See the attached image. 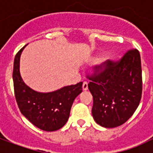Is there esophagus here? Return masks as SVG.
<instances>
[{"instance_id": "34e87169", "label": "esophagus", "mask_w": 153, "mask_h": 153, "mask_svg": "<svg viewBox=\"0 0 153 153\" xmlns=\"http://www.w3.org/2000/svg\"><path fill=\"white\" fill-rule=\"evenodd\" d=\"M83 90H87L88 89V82L84 81L83 83Z\"/></svg>"}]
</instances>
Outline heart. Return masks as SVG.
I'll return each instance as SVG.
<instances>
[{
  "mask_svg": "<svg viewBox=\"0 0 153 153\" xmlns=\"http://www.w3.org/2000/svg\"><path fill=\"white\" fill-rule=\"evenodd\" d=\"M96 61H97V60H96Z\"/></svg>",
  "mask_w": 153,
  "mask_h": 153,
  "instance_id": "1",
  "label": "heart"
}]
</instances>
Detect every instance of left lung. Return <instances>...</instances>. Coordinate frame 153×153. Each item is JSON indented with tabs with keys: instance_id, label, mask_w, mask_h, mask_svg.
<instances>
[{
	"instance_id": "8db88e82",
	"label": "left lung",
	"mask_w": 153,
	"mask_h": 153,
	"mask_svg": "<svg viewBox=\"0 0 153 153\" xmlns=\"http://www.w3.org/2000/svg\"><path fill=\"white\" fill-rule=\"evenodd\" d=\"M88 84L93 97L94 120L105 128H115L128 120L138 108L143 80L140 54L130 49L117 61L108 60L93 67Z\"/></svg>"
}]
</instances>
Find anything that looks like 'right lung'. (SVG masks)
<instances>
[{"instance_id": "add662e5", "label": "right lung", "mask_w": 153, "mask_h": 153, "mask_svg": "<svg viewBox=\"0 0 153 153\" xmlns=\"http://www.w3.org/2000/svg\"><path fill=\"white\" fill-rule=\"evenodd\" d=\"M15 56L13 69L14 90L20 111L33 125L45 131H56L66 124L74 101L82 93L83 83L64 87L51 93H38L28 88L19 74V58L22 51Z\"/></svg>"}]
</instances>
